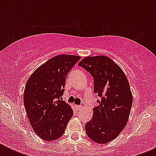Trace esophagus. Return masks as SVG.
<instances>
[{
  "label": "esophagus",
  "mask_w": 156,
  "mask_h": 156,
  "mask_svg": "<svg viewBox=\"0 0 156 156\" xmlns=\"http://www.w3.org/2000/svg\"><path fill=\"white\" fill-rule=\"evenodd\" d=\"M75 108L77 110H80V109L82 108V106H81V105H75Z\"/></svg>",
  "instance_id": "1"
}]
</instances>
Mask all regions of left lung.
<instances>
[{
  "label": "left lung",
  "instance_id": "obj_1",
  "mask_svg": "<svg viewBox=\"0 0 156 156\" xmlns=\"http://www.w3.org/2000/svg\"><path fill=\"white\" fill-rule=\"evenodd\" d=\"M78 66L91 74L94 91L100 98L93 108V117L86 123V132L95 143L105 144L115 139L127 124L133 103L129 83L108 56H87Z\"/></svg>",
  "mask_w": 156,
  "mask_h": 156
}]
</instances>
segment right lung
<instances>
[{"instance_id": "1", "label": "right lung", "mask_w": 156, "mask_h": 156, "mask_svg": "<svg viewBox=\"0 0 156 156\" xmlns=\"http://www.w3.org/2000/svg\"><path fill=\"white\" fill-rule=\"evenodd\" d=\"M80 59L73 55H58L40 66L30 75L24 90L26 112L35 133L45 141L63 135L73 110L61 100L67 74Z\"/></svg>"}]
</instances>
